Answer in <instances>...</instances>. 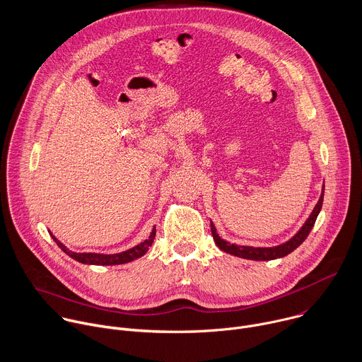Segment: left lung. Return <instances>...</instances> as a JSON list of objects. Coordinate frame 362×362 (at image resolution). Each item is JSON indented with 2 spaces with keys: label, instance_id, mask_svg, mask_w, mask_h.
<instances>
[{
  "label": "left lung",
  "instance_id": "1",
  "mask_svg": "<svg viewBox=\"0 0 362 362\" xmlns=\"http://www.w3.org/2000/svg\"><path fill=\"white\" fill-rule=\"evenodd\" d=\"M322 201H324V185H322V192L321 197L315 205V208L313 209L311 215L308 216V220L305 221V224L301 227V230L290 240L286 241L281 245L276 247H271V248H261V247H247V245H235L231 243H227L226 240H221V237L216 234V230L214 227V224L211 223V233L214 237L215 244L218 245V248L224 252H228L231 255L240 257V258H245V259H255V261H269V259H276V258H282L288 254H291L296 248H298L305 238L308 237V234L311 233L315 221H317V216L322 208Z\"/></svg>",
  "mask_w": 362,
  "mask_h": 362
}]
</instances>
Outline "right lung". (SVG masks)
Returning a JSON list of instances; mask_svg holds the SVG:
<instances>
[{
  "instance_id": "add662e5",
  "label": "right lung",
  "mask_w": 362,
  "mask_h": 362,
  "mask_svg": "<svg viewBox=\"0 0 362 362\" xmlns=\"http://www.w3.org/2000/svg\"><path fill=\"white\" fill-rule=\"evenodd\" d=\"M52 240L57 243V245L66 254L69 255L72 259H76L81 264H90V265H118V264H125V262H131L139 257H142L148 251V248L153 245L154 238H156V227L153 228L148 240L142 241L141 244L118 252V254H95V252H72L69 251L62 243H59L52 234H51Z\"/></svg>"
}]
</instances>
